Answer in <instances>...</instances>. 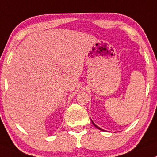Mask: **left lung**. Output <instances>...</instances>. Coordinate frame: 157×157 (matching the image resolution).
I'll list each match as a JSON object with an SVG mask.
<instances>
[{
    "label": "left lung",
    "mask_w": 157,
    "mask_h": 157,
    "mask_svg": "<svg viewBox=\"0 0 157 157\" xmlns=\"http://www.w3.org/2000/svg\"><path fill=\"white\" fill-rule=\"evenodd\" d=\"M91 121H92V124H94V127H97V129H98V130H103V129H101V128H100V127H98V126H97V125H96V124H94V122H93V121H92V120H91ZM103 131H104V130H103Z\"/></svg>",
    "instance_id": "1"
}]
</instances>
